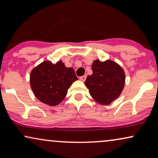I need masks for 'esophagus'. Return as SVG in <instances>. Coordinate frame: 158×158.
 Segmentation results:
<instances>
[{"label": "esophagus", "mask_w": 158, "mask_h": 158, "mask_svg": "<svg viewBox=\"0 0 158 158\" xmlns=\"http://www.w3.org/2000/svg\"><path fill=\"white\" fill-rule=\"evenodd\" d=\"M86 79V75H83V76H81V77H80V80L82 81H85Z\"/></svg>", "instance_id": "1"}]
</instances>
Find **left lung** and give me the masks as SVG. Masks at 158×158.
I'll return each instance as SVG.
<instances>
[{
    "mask_svg": "<svg viewBox=\"0 0 158 158\" xmlns=\"http://www.w3.org/2000/svg\"><path fill=\"white\" fill-rule=\"evenodd\" d=\"M92 70L93 74L88 75L85 81L90 96L101 104H110L119 96L124 88V70L115 62L98 60L93 62Z\"/></svg>",
    "mask_w": 158,
    "mask_h": 158,
    "instance_id": "obj_1",
    "label": "left lung"
}]
</instances>
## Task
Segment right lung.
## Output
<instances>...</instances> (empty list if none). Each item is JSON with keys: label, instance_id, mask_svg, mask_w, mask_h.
<instances>
[{"label": "right lung", "instance_id": "right-lung-1", "mask_svg": "<svg viewBox=\"0 0 158 158\" xmlns=\"http://www.w3.org/2000/svg\"><path fill=\"white\" fill-rule=\"evenodd\" d=\"M78 79L73 68H67L62 61L53 64L44 61L31 70L30 85L41 102L57 106L68 94V89Z\"/></svg>", "mask_w": 158, "mask_h": 158}]
</instances>
